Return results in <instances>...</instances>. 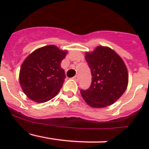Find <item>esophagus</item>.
Wrapping results in <instances>:
<instances>
[{"label":"esophagus","instance_id":"34e87169","mask_svg":"<svg viewBox=\"0 0 149 149\" xmlns=\"http://www.w3.org/2000/svg\"><path fill=\"white\" fill-rule=\"evenodd\" d=\"M73 78H74V81H79V76L78 75H75L74 77H73Z\"/></svg>","mask_w":149,"mask_h":149}]
</instances>
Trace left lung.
Masks as SVG:
<instances>
[{"label": "left lung", "mask_w": 149, "mask_h": 149, "mask_svg": "<svg viewBox=\"0 0 149 149\" xmlns=\"http://www.w3.org/2000/svg\"><path fill=\"white\" fill-rule=\"evenodd\" d=\"M86 60L92 82L89 89H81L84 101L96 108L113 104L127 88L128 74L123 60L113 50L103 46L86 53Z\"/></svg>", "instance_id": "1"}]
</instances>
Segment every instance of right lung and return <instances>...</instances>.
I'll return each mask as SVG.
<instances>
[{
    "label": "right lung",
    "instance_id": "add662e5",
    "mask_svg": "<svg viewBox=\"0 0 149 149\" xmlns=\"http://www.w3.org/2000/svg\"><path fill=\"white\" fill-rule=\"evenodd\" d=\"M66 51L55 45L45 46L30 54L22 63L19 81L24 93L30 99L42 103L60 92L65 74L60 63Z\"/></svg>",
    "mask_w": 149,
    "mask_h": 149
}]
</instances>
